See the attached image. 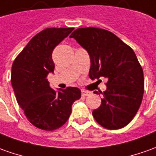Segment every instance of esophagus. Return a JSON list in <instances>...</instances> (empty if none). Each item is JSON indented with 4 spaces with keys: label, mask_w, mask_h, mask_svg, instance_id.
Instances as JSON below:
<instances>
[{
    "label": "esophagus",
    "mask_w": 156,
    "mask_h": 156,
    "mask_svg": "<svg viewBox=\"0 0 156 156\" xmlns=\"http://www.w3.org/2000/svg\"><path fill=\"white\" fill-rule=\"evenodd\" d=\"M90 95V92L89 91H82V96H87Z\"/></svg>",
    "instance_id": "34e87169"
}]
</instances>
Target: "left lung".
<instances>
[{
  "instance_id": "1",
  "label": "left lung",
  "mask_w": 156,
  "mask_h": 156,
  "mask_svg": "<svg viewBox=\"0 0 156 156\" xmlns=\"http://www.w3.org/2000/svg\"><path fill=\"white\" fill-rule=\"evenodd\" d=\"M70 37L76 39L90 55V78L98 81L101 78L108 79L101 106L93 110V117L108 130L126 126L138 111L144 93V72L136 54L104 29L78 28ZM94 93L99 94L96 90Z\"/></svg>"
}]
</instances>
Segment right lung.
Wrapping results in <instances>:
<instances>
[{"label":"right lung","mask_w":156,"mask_h":156,"mask_svg":"<svg viewBox=\"0 0 156 156\" xmlns=\"http://www.w3.org/2000/svg\"><path fill=\"white\" fill-rule=\"evenodd\" d=\"M74 28H46L31 38L12 66L11 83L16 100L27 119L44 131H55L69 119L72 105L81 97L77 87L56 92L47 75L53 73L54 48Z\"/></svg>","instance_id":"right-lung-1"}]
</instances>
